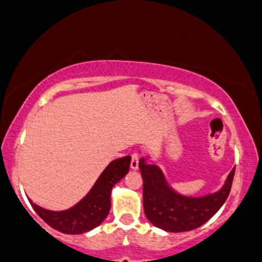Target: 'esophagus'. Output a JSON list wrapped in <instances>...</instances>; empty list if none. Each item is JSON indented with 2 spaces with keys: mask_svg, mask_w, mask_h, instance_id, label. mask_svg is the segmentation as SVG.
Instances as JSON below:
<instances>
[{
  "mask_svg": "<svg viewBox=\"0 0 262 262\" xmlns=\"http://www.w3.org/2000/svg\"><path fill=\"white\" fill-rule=\"evenodd\" d=\"M139 160H140V156L137 152H134L131 156V168H134V170H136L137 167H139Z\"/></svg>",
  "mask_w": 262,
  "mask_h": 262,
  "instance_id": "34e87169",
  "label": "esophagus"
}]
</instances>
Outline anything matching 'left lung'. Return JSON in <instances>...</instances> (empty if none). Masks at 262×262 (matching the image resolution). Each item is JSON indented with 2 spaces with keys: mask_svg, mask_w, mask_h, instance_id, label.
I'll return each mask as SVG.
<instances>
[{
  "mask_svg": "<svg viewBox=\"0 0 262 262\" xmlns=\"http://www.w3.org/2000/svg\"><path fill=\"white\" fill-rule=\"evenodd\" d=\"M143 181V210L146 217L156 227L168 232L198 229L220 210L231 190L235 168L227 176L220 191L204 198H186L176 193L166 184L164 173L145 159L139 162Z\"/></svg>",
  "mask_w": 262,
  "mask_h": 262,
  "instance_id": "1",
  "label": "left lung"
}]
</instances>
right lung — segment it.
<instances>
[{
	"instance_id": "obj_1",
	"label": "right lung",
	"mask_w": 262,
	"mask_h": 262,
	"mask_svg": "<svg viewBox=\"0 0 262 262\" xmlns=\"http://www.w3.org/2000/svg\"><path fill=\"white\" fill-rule=\"evenodd\" d=\"M131 156L115 160L105 168L89 195L66 211H49L31 201L37 215L57 231L78 235L98 226L108 215L111 206V190L127 173Z\"/></svg>"
}]
</instances>
